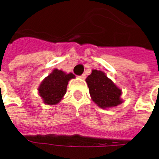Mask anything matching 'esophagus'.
<instances>
[{"instance_id": "1", "label": "esophagus", "mask_w": 159, "mask_h": 159, "mask_svg": "<svg viewBox=\"0 0 159 159\" xmlns=\"http://www.w3.org/2000/svg\"><path fill=\"white\" fill-rule=\"evenodd\" d=\"M80 78H82V79H85V78H86V75H85V74H83L82 76H80Z\"/></svg>"}]
</instances>
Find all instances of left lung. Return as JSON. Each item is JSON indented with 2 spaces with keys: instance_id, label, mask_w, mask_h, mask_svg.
I'll return each mask as SVG.
<instances>
[{
  "instance_id": "obj_1",
  "label": "left lung",
  "mask_w": 159,
  "mask_h": 159,
  "mask_svg": "<svg viewBox=\"0 0 159 159\" xmlns=\"http://www.w3.org/2000/svg\"><path fill=\"white\" fill-rule=\"evenodd\" d=\"M91 99L102 109L117 107L123 103L122 90L101 70H92L86 78Z\"/></svg>"
}]
</instances>
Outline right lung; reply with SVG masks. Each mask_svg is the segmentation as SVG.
<instances>
[{"instance_id":"add662e5","label":"right lung","mask_w":159,"mask_h":159,"mask_svg":"<svg viewBox=\"0 0 159 159\" xmlns=\"http://www.w3.org/2000/svg\"><path fill=\"white\" fill-rule=\"evenodd\" d=\"M75 77L72 73L67 74L61 70H53L43 79L37 89L44 104L53 106L59 103L66 94L69 81Z\"/></svg>"}]
</instances>
